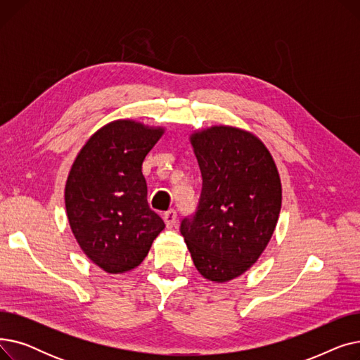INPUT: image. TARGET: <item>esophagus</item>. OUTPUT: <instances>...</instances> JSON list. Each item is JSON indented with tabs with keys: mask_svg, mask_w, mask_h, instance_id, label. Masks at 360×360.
Segmentation results:
<instances>
[{
	"mask_svg": "<svg viewBox=\"0 0 360 360\" xmlns=\"http://www.w3.org/2000/svg\"><path fill=\"white\" fill-rule=\"evenodd\" d=\"M163 220H165L166 228H167V229H172L174 226L176 224V221H178V214H176L175 210H169L167 213H165Z\"/></svg>",
	"mask_w": 360,
	"mask_h": 360,
	"instance_id": "esophagus-1",
	"label": "esophagus"
}]
</instances>
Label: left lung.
Instances as JSON below:
<instances>
[{"instance_id":"8db88e82","label":"left lung","mask_w":360,"mask_h":360,"mask_svg":"<svg viewBox=\"0 0 360 360\" xmlns=\"http://www.w3.org/2000/svg\"><path fill=\"white\" fill-rule=\"evenodd\" d=\"M190 143L202 190L181 235L198 273L226 283L248 271L267 248L281 209L280 175L266 144L247 129L213 125L193 131Z\"/></svg>"}]
</instances>
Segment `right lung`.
I'll use <instances>...</instances> for the list:
<instances>
[{
  "instance_id": "right-lung-1",
  "label": "right lung",
  "mask_w": 360,
  "mask_h": 360,
  "mask_svg": "<svg viewBox=\"0 0 360 360\" xmlns=\"http://www.w3.org/2000/svg\"><path fill=\"white\" fill-rule=\"evenodd\" d=\"M165 127L115 120L93 132L65 184V210L83 254L109 274L139 267L165 229L150 210L143 160Z\"/></svg>"
}]
</instances>
